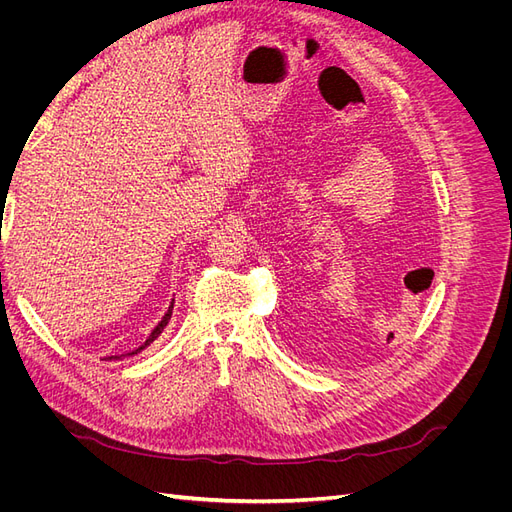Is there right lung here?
<instances>
[{
	"instance_id": "obj_1",
	"label": "right lung",
	"mask_w": 512,
	"mask_h": 512,
	"mask_svg": "<svg viewBox=\"0 0 512 512\" xmlns=\"http://www.w3.org/2000/svg\"><path fill=\"white\" fill-rule=\"evenodd\" d=\"M173 305H175V299L170 301V305H168V309H166V314H164L162 320L156 324V329H153V331L149 333V337L145 339V344H141L136 350H132V352H128V354H113V356H106V359H108V361H119V359H123V356H134V354H138V352H143L149 344L156 342V339L160 337V333L166 329V324H168L170 316H173ZM106 359H104V361H106Z\"/></svg>"
}]
</instances>
